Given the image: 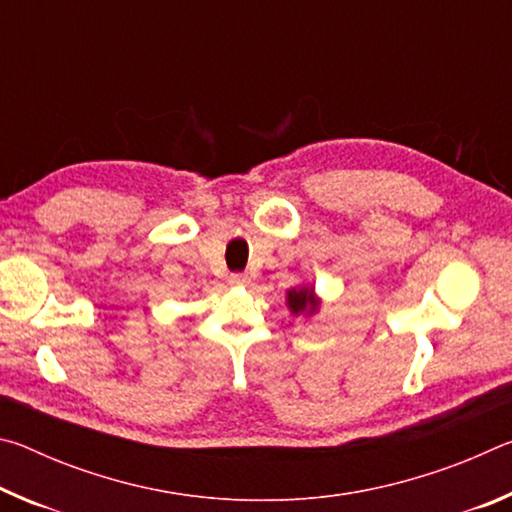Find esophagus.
Wrapping results in <instances>:
<instances>
[{"mask_svg":"<svg viewBox=\"0 0 512 512\" xmlns=\"http://www.w3.org/2000/svg\"><path fill=\"white\" fill-rule=\"evenodd\" d=\"M230 284L232 287H248L250 277L246 273H235V275H230Z\"/></svg>","mask_w":512,"mask_h":512,"instance_id":"obj_1","label":"esophagus"}]
</instances>
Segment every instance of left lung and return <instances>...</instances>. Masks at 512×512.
<instances>
[{"instance_id": "1", "label": "left lung", "mask_w": 512, "mask_h": 512, "mask_svg": "<svg viewBox=\"0 0 512 512\" xmlns=\"http://www.w3.org/2000/svg\"><path fill=\"white\" fill-rule=\"evenodd\" d=\"M287 307L293 316L314 318L323 307V300L318 298L314 284H302V287L287 291Z\"/></svg>"}]
</instances>
